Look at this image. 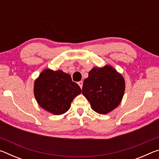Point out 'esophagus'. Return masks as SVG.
<instances>
[{
	"label": "esophagus",
	"instance_id": "34e87169",
	"mask_svg": "<svg viewBox=\"0 0 159 159\" xmlns=\"http://www.w3.org/2000/svg\"><path fill=\"white\" fill-rule=\"evenodd\" d=\"M78 84L79 85V86L80 87V88H82V87H83V81H79V83H78Z\"/></svg>",
	"mask_w": 159,
	"mask_h": 159
}]
</instances>
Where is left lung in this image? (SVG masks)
<instances>
[{
	"mask_svg": "<svg viewBox=\"0 0 159 159\" xmlns=\"http://www.w3.org/2000/svg\"><path fill=\"white\" fill-rule=\"evenodd\" d=\"M125 92V80L111 66L94 67L83 81L82 93L92 109L106 114L119 105Z\"/></svg>",
	"mask_w": 159,
	"mask_h": 159,
	"instance_id": "1",
	"label": "left lung"
}]
</instances>
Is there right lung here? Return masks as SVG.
Instances as JSON below:
<instances>
[{"mask_svg": "<svg viewBox=\"0 0 159 159\" xmlns=\"http://www.w3.org/2000/svg\"><path fill=\"white\" fill-rule=\"evenodd\" d=\"M34 96L43 109L55 115L63 114L69 109L75 97L81 93L69 74L61 70L43 71L34 82Z\"/></svg>", "mask_w": 159, "mask_h": 159, "instance_id": "obj_1", "label": "right lung"}]
</instances>
